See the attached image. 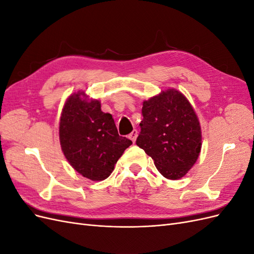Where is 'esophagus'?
Segmentation results:
<instances>
[{"label": "esophagus", "mask_w": 254, "mask_h": 254, "mask_svg": "<svg viewBox=\"0 0 254 254\" xmlns=\"http://www.w3.org/2000/svg\"><path fill=\"white\" fill-rule=\"evenodd\" d=\"M128 137L134 143L135 140H136V137H137V130H135V129L132 130V132L128 135Z\"/></svg>", "instance_id": "esophagus-1"}]
</instances>
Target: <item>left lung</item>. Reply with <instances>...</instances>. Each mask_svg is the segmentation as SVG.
I'll list each match as a JSON object with an SVG mask.
<instances>
[{
	"mask_svg": "<svg viewBox=\"0 0 254 254\" xmlns=\"http://www.w3.org/2000/svg\"><path fill=\"white\" fill-rule=\"evenodd\" d=\"M142 114L136 145L165 178H182L201 149V129L193 107L179 91L167 89L145 101Z\"/></svg>",
	"mask_w": 254,
	"mask_h": 254,
	"instance_id": "1",
	"label": "left lung"
}]
</instances>
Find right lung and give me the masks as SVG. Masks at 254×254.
Returning a JSON list of instances; mask_svg holds the SVG:
<instances>
[{"instance_id":"obj_1","label":"right lung","mask_w":254,"mask_h":254,"mask_svg":"<svg viewBox=\"0 0 254 254\" xmlns=\"http://www.w3.org/2000/svg\"><path fill=\"white\" fill-rule=\"evenodd\" d=\"M61 149L76 172L93 181L111 175L114 165L132 142L119 135L110 113L101 102L88 101L84 92L66 99L59 124Z\"/></svg>"}]
</instances>
